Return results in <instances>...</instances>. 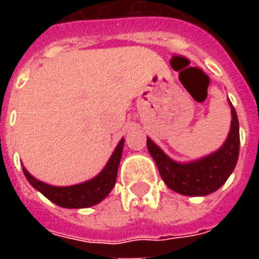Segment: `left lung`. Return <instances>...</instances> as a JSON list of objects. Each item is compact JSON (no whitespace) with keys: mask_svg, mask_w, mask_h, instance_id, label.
<instances>
[{"mask_svg":"<svg viewBox=\"0 0 259 259\" xmlns=\"http://www.w3.org/2000/svg\"><path fill=\"white\" fill-rule=\"evenodd\" d=\"M231 129L225 145L199 161L175 162L148 138V150L157 164L162 180L172 191L188 196H205L225 184L237 165L239 156V123L234 106H231Z\"/></svg>","mask_w":259,"mask_h":259,"instance_id":"left-lung-1","label":"left lung"}]
</instances>
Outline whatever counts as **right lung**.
Listing matches in <instances>:
<instances>
[{
	"instance_id": "1",
	"label": "right lung",
	"mask_w": 259,
	"mask_h": 259,
	"mask_svg": "<svg viewBox=\"0 0 259 259\" xmlns=\"http://www.w3.org/2000/svg\"><path fill=\"white\" fill-rule=\"evenodd\" d=\"M122 149H123V140L119 141L105 169L97 177H94L93 180L82 184L71 185V187H54L34 179L25 168H22V172L30 185L40 191L47 199L54 201L55 204L64 208H87L103 200L115 185L118 166L122 157Z\"/></svg>"
}]
</instances>
